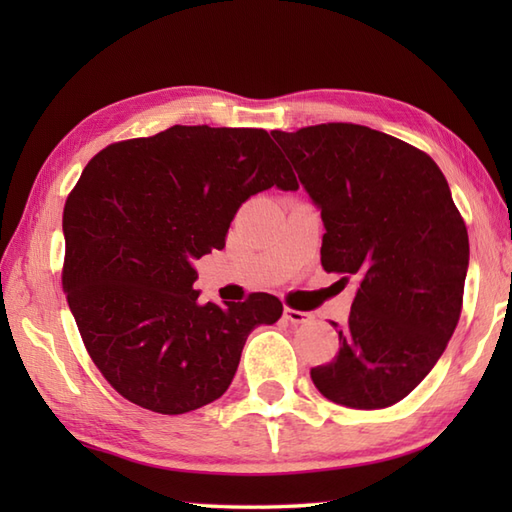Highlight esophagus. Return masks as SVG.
<instances>
[{
    "instance_id": "esophagus-1",
    "label": "esophagus",
    "mask_w": 512,
    "mask_h": 512,
    "mask_svg": "<svg viewBox=\"0 0 512 512\" xmlns=\"http://www.w3.org/2000/svg\"><path fill=\"white\" fill-rule=\"evenodd\" d=\"M284 317L290 321V323H308L312 317L310 312H303V310H295V308H284Z\"/></svg>"
}]
</instances>
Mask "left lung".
<instances>
[{"mask_svg":"<svg viewBox=\"0 0 512 512\" xmlns=\"http://www.w3.org/2000/svg\"><path fill=\"white\" fill-rule=\"evenodd\" d=\"M273 136L321 209L323 270L358 281L339 354L310 369L312 383L345 407L394 405L431 372L460 321L469 233L449 182L424 151L365 125Z\"/></svg>","mask_w":512,"mask_h":512,"instance_id":"left-lung-1","label":"left lung"}]
</instances>
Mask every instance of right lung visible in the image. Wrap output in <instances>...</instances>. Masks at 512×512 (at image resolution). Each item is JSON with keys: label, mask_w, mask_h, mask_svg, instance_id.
I'll return each instance as SVG.
<instances>
[{"label": "right lung", "mask_w": 512, "mask_h": 512, "mask_svg": "<svg viewBox=\"0 0 512 512\" xmlns=\"http://www.w3.org/2000/svg\"><path fill=\"white\" fill-rule=\"evenodd\" d=\"M299 189L266 129L173 125L83 169L63 209V292L85 350L134 405L176 416L220 398L248 334L284 306L266 292L200 303L193 259L224 248L250 195Z\"/></svg>", "instance_id": "obj_1"}]
</instances>
